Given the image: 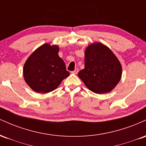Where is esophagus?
<instances>
[{
    "label": "esophagus",
    "mask_w": 146,
    "mask_h": 146,
    "mask_svg": "<svg viewBox=\"0 0 146 146\" xmlns=\"http://www.w3.org/2000/svg\"><path fill=\"white\" fill-rule=\"evenodd\" d=\"M78 71H79L78 68H75V69L74 70V71H72L71 73H73V74H77V73H78Z\"/></svg>",
    "instance_id": "esophagus-1"
}]
</instances>
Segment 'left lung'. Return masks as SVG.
I'll use <instances>...</instances> for the list:
<instances>
[{"label":"left lung","instance_id":"8db88e82","mask_svg":"<svg viewBox=\"0 0 146 146\" xmlns=\"http://www.w3.org/2000/svg\"><path fill=\"white\" fill-rule=\"evenodd\" d=\"M84 68L78 73L90 90L98 94L109 93L122 75L121 64L113 52L101 42L92 43L85 50Z\"/></svg>","mask_w":146,"mask_h":146}]
</instances>
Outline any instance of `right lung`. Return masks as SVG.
Masks as SVG:
<instances>
[{
    "mask_svg": "<svg viewBox=\"0 0 146 146\" xmlns=\"http://www.w3.org/2000/svg\"><path fill=\"white\" fill-rule=\"evenodd\" d=\"M59 46L42 44L30 55L23 67L25 81L39 93L53 91L69 76L64 62L58 56Z\"/></svg>",
    "mask_w": 146,
    "mask_h": 146,
    "instance_id": "obj_1",
    "label": "right lung"
}]
</instances>
